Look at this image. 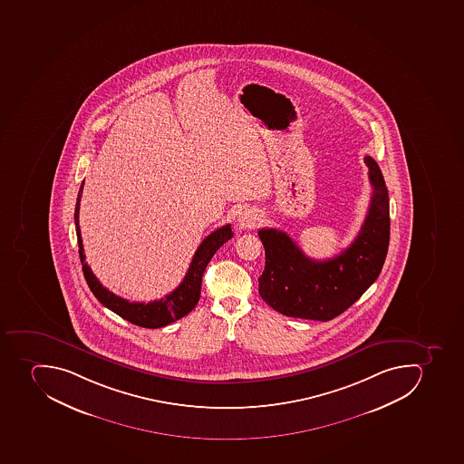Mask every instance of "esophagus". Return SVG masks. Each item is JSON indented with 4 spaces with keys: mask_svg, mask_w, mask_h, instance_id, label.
<instances>
[{
    "mask_svg": "<svg viewBox=\"0 0 464 464\" xmlns=\"http://www.w3.org/2000/svg\"><path fill=\"white\" fill-rule=\"evenodd\" d=\"M260 220V215L257 211L244 210L237 216V227L241 229H253V227H257Z\"/></svg>",
    "mask_w": 464,
    "mask_h": 464,
    "instance_id": "esophagus-1",
    "label": "esophagus"
}]
</instances>
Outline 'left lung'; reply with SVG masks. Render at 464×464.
I'll list each match as a JSON object with an SVG mask.
<instances>
[{"label": "left lung", "mask_w": 464, "mask_h": 464, "mask_svg": "<svg viewBox=\"0 0 464 464\" xmlns=\"http://www.w3.org/2000/svg\"><path fill=\"white\" fill-rule=\"evenodd\" d=\"M373 187L359 235L336 257L314 260L277 229H260L266 266L258 293L281 314L327 322L345 312L378 279L390 246V197L378 163L364 157Z\"/></svg>", "instance_id": "8db88e82"}]
</instances>
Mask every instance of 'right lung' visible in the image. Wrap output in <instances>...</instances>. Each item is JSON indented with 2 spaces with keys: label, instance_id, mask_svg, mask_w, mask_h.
I'll use <instances>...</instances> for the list:
<instances>
[{
  "label": "right lung",
  "instance_id": "right-lung-1",
  "mask_svg": "<svg viewBox=\"0 0 464 464\" xmlns=\"http://www.w3.org/2000/svg\"><path fill=\"white\" fill-rule=\"evenodd\" d=\"M82 189L83 182L79 189L76 207H74V225H76V235H78L79 257L82 263L83 276H85L86 284L90 286L92 294L97 296V300L105 307L110 308L111 312L121 315V319L128 320L137 326L149 327V329L168 326L192 312L201 295V281H203L204 270H206L208 261L225 242L234 237L230 225L218 227L199 244L187 275L175 291H171L168 295H164V298L151 301V303H129L125 298L114 295L113 293H110L109 289L104 288L95 277L90 266L86 265L82 237H81V229H79V206H81Z\"/></svg>",
  "mask_w": 464,
  "mask_h": 464
}]
</instances>
